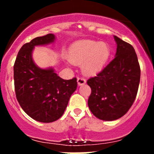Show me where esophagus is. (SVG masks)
I'll list each match as a JSON object with an SVG mask.
<instances>
[{"mask_svg":"<svg viewBox=\"0 0 154 154\" xmlns=\"http://www.w3.org/2000/svg\"><path fill=\"white\" fill-rule=\"evenodd\" d=\"M86 79L84 78V77H78V78H77V83H78L79 86H82V85H84L85 83H86Z\"/></svg>","mask_w":154,"mask_h":154,"instance_id":"esophagus-1","label":"esophagus"}]
</instances>
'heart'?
<instances>
[{"label":"heart","mask_w":154,"mask_h":154,"mask_svg":"<svg viewBox=\"0 0 154 154\" xmlns=\"http://www.w3.org/2000/svg\"><path fill=\"white\" fill-rule=\"evenodd\" d=\"M111 55L108 44L93 40H82L74 43L68 51V59L76 65L83 63L86 74H93L103 69Z\"/></svg>","instance_id":"1"}]
</instances>
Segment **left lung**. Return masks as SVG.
I'll return each instance as SVG.
<instances>
[{"mask_svg":"<svg viewBox=\"0 0 154 154\" xmlns=\"http://www.w3.org/2000/svg\"><path fill=\"white\" fill-rule=\"evenodd\" d=\"M116 57L95 77L87 80L91 93L88 106L103 121L120 119L133 105L138 92L141 70L134 48L114 35Z\"/></svg>","mask_w":154,"mask_h":154,"instance_id":"obj_1","label":"left lung"}]
</instances>
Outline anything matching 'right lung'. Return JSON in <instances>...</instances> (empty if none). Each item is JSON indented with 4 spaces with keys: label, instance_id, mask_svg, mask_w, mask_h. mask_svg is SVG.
I'll use <instances>...</instances> for the list:
<instances>
[{
    "label": "right lung",
    "instance_id": "1",
    "mask_svg": "<svg viewBox=\"0 0 154 154\" xmlns=\"http://www.w3.org/2000/svg\"><path fill=\"white\" fill-rule=\"evenodd\" d=\"M54 40L55 35L49 33L24 44L13 67L15 94L20 106L29 117L43 123L55 122L63 116L77 86L76 77L63 80L54 68L42 69L34 63V47L50 44Z\"/></svg>",
    "mask_w": 154,
    "mask_h": 154
}]
</instances>
